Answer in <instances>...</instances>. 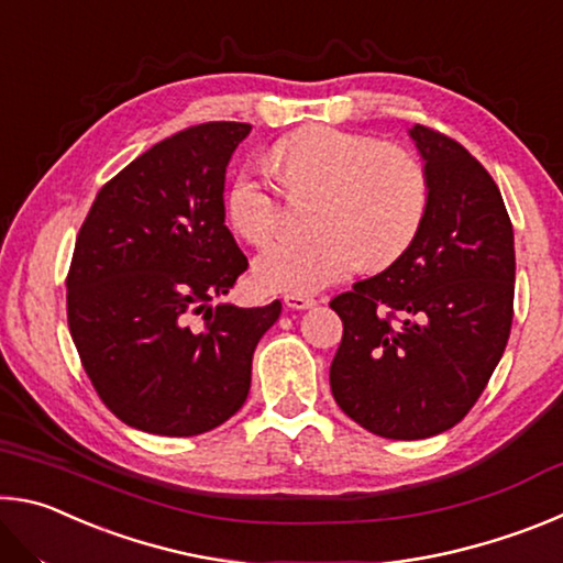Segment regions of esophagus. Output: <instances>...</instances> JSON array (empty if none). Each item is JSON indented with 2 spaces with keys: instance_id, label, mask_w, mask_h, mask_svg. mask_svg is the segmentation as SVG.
Instances as JSON below:
<instances>
[{
  "instance_id": "1",
  "label": "esophagus",
  "mask_w": 563,
  "mask_h": 563,
  "mask_svg": "<svg viewBox=\"0 0 563 563\" xmlns=\"http://www.w3.org/2000/svg\"><path fill=\"white\" fill-rule=\"evenodd\" d=\"M283 300L292 310H308V308H312V305H316V298H310V295H298V292H285Z\"/></svg>"
}]
</instances>
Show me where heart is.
Returning a JSON list of instances; mask_svg holds the SVG:
<instances>
[{
    "label": "heart",
    "mask_w": 563,
    "mask_h": 563,
    "mask_svg": "<svg viewBox=\"0 0 563 563\" xmlns=\"http://www.w3.org/2000/svg\"><path fill=\"white\" fill-rule=\"evenodd\" d=\"M268 168L292 198H318L312 238H280L255 261L268 290L318 292L362 263L387 268L409 251L430 211V174L412 151L332 126H302L275 141ZM228 218L245 241L265 243L285 221V198L255 170L228 190Z\"/></svg>",
    "instance_id": "obj_1"
}]
</instances>
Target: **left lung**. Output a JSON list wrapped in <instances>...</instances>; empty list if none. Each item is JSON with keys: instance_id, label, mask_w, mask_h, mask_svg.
<instances>
[{"instance_id": "left-lung-1", "label": "left lung", "mask_w": 563, "mask_h": 563, "mask_svg": "<svg viewBox=\"0 0 563 563\" xmlns=\"http://www.w3.org/2000/svg\"><path fill=\"white\" fill-rule=\"evenodd\" d=\"M432 198L409 251L330 300L342 342L332 397L387 440L452 430L487 387L514 318V231L489 170L454 139L415 123Z\"/></svg>"}]
</instances>
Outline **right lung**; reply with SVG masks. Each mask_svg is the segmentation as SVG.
Here are the masks:
<instances>
[{"label":"right lung","instance_id":"right-lung-1","mask_svg":"<svg viewBox=\"0 0 563 563\" xmlns=\"http://www.w3.org/2000/svg\"><path fill=\"white\" fill-rule=\"evenodd\" d=\"M251 123L208 121L151 146L103 184L76 235L66 320L93 389L161 437L216 430L243 407L258 340L280 318L211 305L247 258L225 225V166Z\"/></svg>","mask_w":563,"mask_h":563}]
</instances>
